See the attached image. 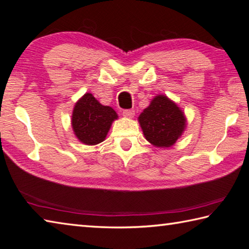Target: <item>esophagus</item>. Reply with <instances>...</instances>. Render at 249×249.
Masks as SVG:
<instances>
[{"mask_svg":"<svg viewBox=\"0 0 249 249\" xmlns=\"http://www.w3.org/2000/svg\"><path fill=\"white\" fill-rule=\"evenodd\" d=\"M134 114H135L134 109H125V111H123V116L127 117V119H133Z\"/></svg>","mask_w":249,"mask_h":249,"instance_id":"34e87169","label":"esophagus"}]
</instances>
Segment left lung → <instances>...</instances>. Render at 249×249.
<instances>
[{"label":"left lung","instance_id":"left-lung-1","mask_svg":"<svg viewBox=\"0 0 249 249\" xmlns=\"http://www.w3.org/2000/svg\"><path fill=\"white\" fill-rule=\"evenodd\" d=\"M138 122L146 140L160 148L175 145L187 126L184 113L163 94L151 100L149 107L141 113Z\"/></svg>","mask_w":249,"mask_h":249}]
</instances>
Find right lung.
Masks as SVG:
<instances>
[{
  "label": "right lung",
  "mask_w": 249,
  "mask_h": 249,
  "mask_svg": "<svg viewBox=\"0 0 249 249\" xmlns=\"http://www.w3.org/2000/svg\"><path fill=\"white\" fill-rule=\"evenodd\" d=\"M117 117L112 107L101 104L91 93H86L74 104L71 126L80 142L96 145L105 140L113 121Z\"/></svg>",
  "instance_id": "add662e5"
}]
</instances>
